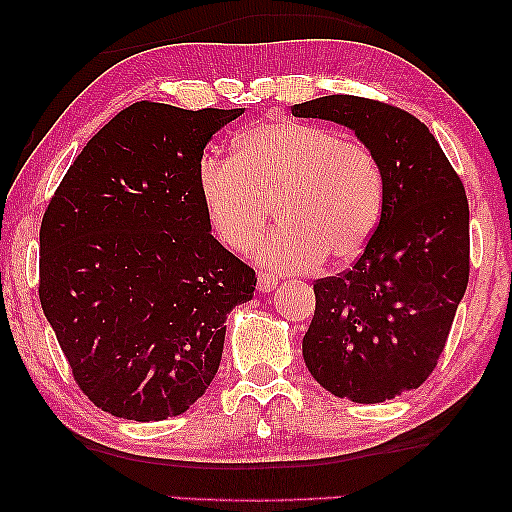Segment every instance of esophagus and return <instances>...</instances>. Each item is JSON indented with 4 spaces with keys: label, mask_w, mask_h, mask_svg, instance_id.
<instances>
[{
    "label": "esophagus",
    "mask_w": 512,
    "mask_h": 512,
    "mask_svg": "<svg viewBox=\"0 0 512 512\" xmlns=\"http://www.w3.org/2000/svg\"><path fill=\"white\" fill-rule=\"evenodd\" d=\"M256 284H258V291H263V293H270V291H275V286H277V277L275 275H270V272H258V277H256Z\"/></svg>",
    "instance_id": "obj_1"
}]
</instances>
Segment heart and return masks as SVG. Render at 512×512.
Returning a JSON list of instances; mask_svg holds the SVG:
<instances>
[{
  "label": "heart",
  "mask_w": 512,
  "mask_h": 512,
  "mask_svg": "<svg viewBox=\"0 0 512 512\" xmlns=\"http://www.w3.org/2000/svg\"><path fill=\"white\" fill-rule=\"evenodd\" d=\"M198 191L216 235L263 265L286 272L349 263L368 247L384 212V172L359 139L317 123L268 121L240 132L233 158L205 153Z\"/></svg>",
  "instance_id": "heart-1"
}]
</instances>
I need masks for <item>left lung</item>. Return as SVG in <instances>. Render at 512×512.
Instances as JSON below:
<instances>
[{"label":"left lung","instance_id":"left-lung-1","mask_svg":"<svg viewBox=\"0 0 512 512\" xmlns=\"http://www.w3.org/2000/svg\"><path fill=\"white\" fill-rule=\"evenodd\" d=\"M298 118L354 130L384 172V212L352 268L314 282L303 359L338 398L382 403L438 366L468 284V200L429 128L408 111L356 95L293 104Z\"/></svg>","mask_w":512,"mask_h":512}]
</instances>
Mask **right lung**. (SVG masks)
I'll return each mask as SVG.
<instances>
[{"label": "right lung", "instance_id": "right-lung-1", "mask_svg": "<svg viewBox=\"0 0 512 512\" xmlns=\"http://www.w3.org/2000/svg\"><path fill=\"white\" fill-rule=\"evenodd\" d=\"M244 109L135 102L69 167L39 230V300L79 389L135 422L212 384L226 317L256 272L212 235L198 163Z\"/></svg>", "mask_w": 512, "mask_h": 512}]
</instances>
